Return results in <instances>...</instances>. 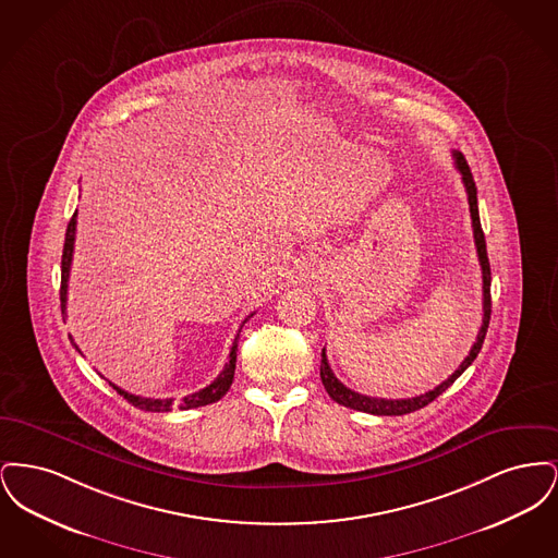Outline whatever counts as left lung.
Segmentation results:
<instances>
[{"mask_svg": "<svg viewBox=\"0 0 558 558\" xmlns=\"http://www.w3.org/2000/svg\"><path fill=\"white\" fill-rule=\"evenodd\" d=\"M451 157L456 160V169L460 171L462 182H464V187H466V194H469V209H471V219H473V234H475V246H477L478 266H481V274H483V322H481V328H478L477 341H475V345L471 347V351L464 357V362L458 366V371L453 372L448 380L437 385L433 391H426L423 396L408 399L371 398V396H362V393L351 391L349 387H345L335 376V372L330 371L328 360H326V349H322V364H319L322 385H324V389H326V393L330 398L335 399L337 403L345 405V408L357 410V412H366V414H376V416H403V414L416 412V410L428 405L433 399L439 398L448 387H451V383L475 362V357H477L478 351H481V345L485 341L487 326H489V318H492V292H489V287H492V269H489V259H487L485 236H483L481 221H478L477 186H475L473 173L469 169V162L462 157V153L453 150Z\"/></svg>", "mask_w": 558, "mask_h": 558, "instance_id": "8db88e82", "label": "left lung"}]
</instances>
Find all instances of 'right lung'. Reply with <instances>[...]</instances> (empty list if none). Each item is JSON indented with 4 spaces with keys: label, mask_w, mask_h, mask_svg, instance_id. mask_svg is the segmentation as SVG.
Returning a JSON list of instances; mask_svg holds the SVG:
<instances>
[{
    "label": "right lung",
    "mask_w": 558,
    "mask_h": 558,
    "mask_svg": "<svg viewBox=\"0 0 558 558\" xmlns=\"http://www.w3.org/2000/svg\"><path fill=\"white\" fill-rule=\"evenodd\" d=\"M75 232H77V211L73 213L71 221H69V226H66L64 248H62V266H60L62 267V276H60V310H62V316H64V318H66V289H69L71 262H73ZM251 316H253V314H251ZM251 316H248V318H251ZM246 319H244V322H246ZM244 322H242V326H244ZM242 326H240V328H242ZM239 337L240 330L239 335H236V339H234V343H232V349H230V362L226 364V368L219 372V376L213 380L211 385H207L205 389H201V391H196V393H192V396H187V398L180 399V401H178V408H180V410H190V408H201V405H207V403H215V401H219V399L228 393V389H230V385H232V380H234V371H236ZM71 341H73V339H71ZM77 349H80V347H77ZM110 387H112L119 396H123V398L128 399L132 405L140 408V410H146V412H169V410L175 405V401L171 398H140V396L128 393L125 389H121V387H117V385H112V383H110Z\"/></svg>",
    "instance_id": "obj_1"
}]
</instances>
